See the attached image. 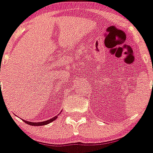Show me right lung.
<instances>
[{"mask_svg":"<svg viewBox=\"0 0 153 153\" xmlns=\"http://www.w3.org/2000/svg\"><path fill=\"white\" fill-rule=\"evenodd\" d=\"M58 116H59V115H57V116H54V117H52V119H49V120H46V121H43V122H40V123H32V122H27V121H25V120H24V119H22V120L25 123L30 125V126H46V125H47V124H49V123H52V122L55 121V120H56V119L58 118Z\"/></svg>","mask_w":153,"mask_h":153,"instance_id":"right-lung-1","label":"right lung"}]
</instances>
